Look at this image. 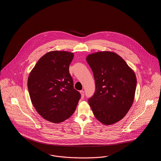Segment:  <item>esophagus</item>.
Segmentation results:
<instances>
[{"label":"esophagus","mask_w":161,"mask_h":161,"mask_svg":"<svg viewBox=\"0 0 161 161\" xmlns=\"http://www.w3.org/2000/svg\"><path fill=\"white\" fill-rule=\"evenodd\" d=\"M80 93L81 95V99H83L84 98V91H81Z\"/></svg>","instance_id":"1"}]
</instances>
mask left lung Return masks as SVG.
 <instances>
[{
    "mask_svg": "<svg viewBox=\"0 0 161 161\" xmlns=\"http://www.w3.org/2000/svg\"><path fill=\"white\" fill-rule=\"evenodd\" d=\"M92 69L95 91L88 102L96 118L105 125L123 119L131 106L136 91L134 72L118 54L98 52L86 58Z\"/></svg>",
    "mask_w": 161,
    "mask_h": 161,
    "instance_id": "8db88e82",
    "label": "left lung"
}]
</instances>
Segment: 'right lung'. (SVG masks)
Instances as JSON below:
<instances>
[{
    "mask_svg": "<svg viewBox=\"0 0 161 161\" xmlns=\"http://www.w3.org/2000/svg\"><path fill=\"white\" fill-rule=\"evenodd\" d=\"M74 54L51 51L41 57L29 75L31 102L40 115L54 123H61L75 112L81 98L74 87L69 65Z\"/></svg>",
    "mask_w": 161,
    "mask_h": 161,
    "instance_id": "right-lung-1",
    "label": "right lung"
}]
</instances>
